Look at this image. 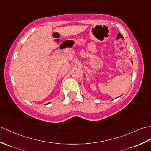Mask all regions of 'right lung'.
<instances>
[{
  "label": "right lung",
  "instance_id": "obj_1",
  "mask_svg": "<svg viewBox=\"0 0 151 151\" xmlns=\"http://www.w3.org/2000/svg\"><path fill=\"white\" fill-rule=\"evenodd\" d=\"M50 102H49V103H47V104H45V105H47V104H50Z\"/></svg>",
  "mask_w": 151,
  "mask_h": 151
}]
</instances>
